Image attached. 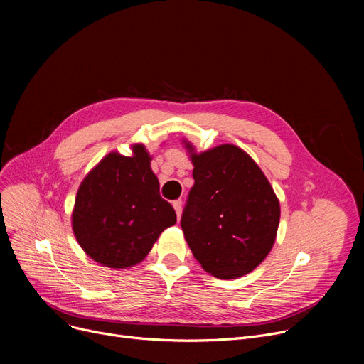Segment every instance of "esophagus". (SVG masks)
Returning <instances> with one entry per match:
<instances>
[{
    "instance_id": "esophagus-1",
    "label": "esophagus",
    "mask_w": 364,
    "mask_h": 364,
    "mask_svg": "<svg viewBox=\"0 0 364 364\" xmlns=\"http://www.w3.org/2000/svg\"><path fill=\"white\" fill-rule=\"evenodd\" d=\"M172 206H174L176 213H177V218L180 220V217H181V211H183V202L178 199V200H176L174 203H172Z\"/></svg>"
}]
</instances>
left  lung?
<instances>
[{
  "label": "left lung",
  "instance_id": "8db88e82",
  "mask_svg": "<svg viewBox=\"0 0 364 364\" xmlns=\"http://www.w3.org/2000/svg\"><path fill=\"white\" fill-rule=\"evenodd\" d=\"M195 184L181 215L187 245L218 279L255 270L272 251L280 220L274 190L254 159L235 144L196 153L184 141Z\"/></svg>",
  "mask_w": 364,
  "mask_h": 364
}]
</instances>
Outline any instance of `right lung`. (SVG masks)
<instances>
[{"label":"right lung","instance_id":"1","mask_svg":"<svg viewBox=\"0 0 364 364\" xmlns=\"http://www.w3.org/2000/svg\"><path fill=\"white\" fill-rule=\"evenodd\" d=\"M143 144L132 156L110 151L82 180L72 213L73 235L84 252L109 269L141 262L165 228L177 223L159 195V181Z\"/></svg>","mask_w":364,"mask_h":364}]
</instances>
